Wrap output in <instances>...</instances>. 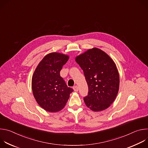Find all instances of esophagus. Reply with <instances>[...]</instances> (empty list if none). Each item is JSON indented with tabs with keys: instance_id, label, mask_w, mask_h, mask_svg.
Here are the masks:
<instances>
[{
	"instance_id": "esophagus-1",
	"label": "esophagus",
	"mask_w": 148,
	"mask_h": 148,
	"mask_svg": "<svg viewBox=\"0 0 148 148\" xmlns=\"http://www.w3.org/2000/svg\"><path fill=\"white\" fill-rule=\"evenodd\" d=\"M73 90H74V91L77 92V91H78V86H74V87H73Z\"/></svg>"
}]
</instances>
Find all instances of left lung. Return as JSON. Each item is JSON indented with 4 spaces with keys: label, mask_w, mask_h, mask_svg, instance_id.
<instances>
[{
    "label": "left lung",
    "mask_w": 148,
    "mask_h": 148,
    "mask_svg": "<svg viewBox=\"0 0 148 148\" xmlns=\"http://www.w3.org/2000/svg\"><path fill=\"white\" fill-rule=\"evenodd\" d=\"M75 61L83 70L88 86V95L84 98L87 107L95 112L108 108L119 87V75L113 60L95 47L77 56Z\"/></svg>",
    "instance_id": "left-lung-1"
}]
</instances>
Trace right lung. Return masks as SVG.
Wrapping results in <instances>:
<instances>
[{"mask_svg":"<svg viewBox=\"0 0 148 148\" xmlns=\"http://www.w3.org/2000/svg\"><path fill=\"white\" fill-rule=\"evenodd\" d=\"M69 58L68 55L62 53H49L39 62L33 73L32 87L34 97L46 111H61L73 91L60 74Z\"/></svg>","mask_w":148,"mask_h":148,"instance_id":"right-lung-1","label":"right lung"}]
</instances>
